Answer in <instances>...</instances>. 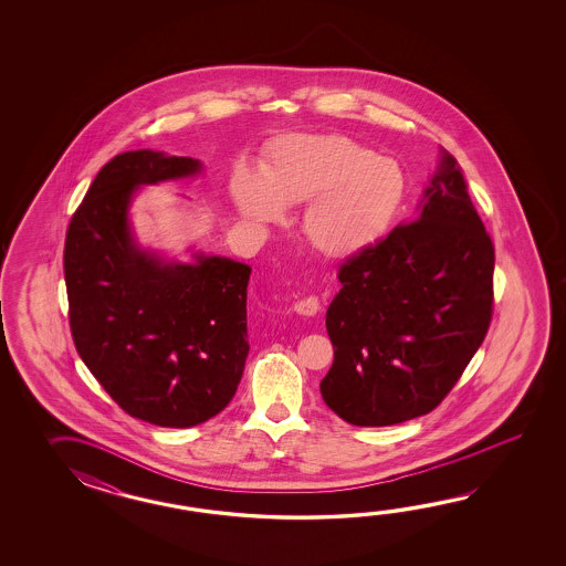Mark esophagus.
I'll list each match as a JSON object with an SVG mask.
<instances>
[{"label": "esophagus", "mask_w": 566, "mask_h": 566, "mask_svg": "<svg viewBox=\"0 0 566 566\" xmlns=\"http://www.w3.org/2000/svg\"><path fill=\"white\" fill-rule=\"evenodd\" d=\"M293 310L300 315H305V317H313L315 313L319 312V301H317V297H305V300L297 301L293 305Z\"/></svg>", "instance_id": "1"}]
</instances>
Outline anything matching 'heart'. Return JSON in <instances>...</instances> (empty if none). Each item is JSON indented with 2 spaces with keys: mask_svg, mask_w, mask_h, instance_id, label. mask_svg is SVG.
I'll use <instances>...</instances> for the list:
<instances>
[{
  "mask_svg": "<svg viewBox=\"0 0 566 566\" xmlns=\"http://www.w3.org/2000/svg\"><path fill=\"white\" fill-rule=\"evenodd\" d=\"M230 198L256 227L281 222L287 206L305 205L303 234L317 253L344 259L380 239L407 192L392 157L336 133H289L266 149L263 171L239 164Z\"/></svg>",
  "mask_w": 566,
  "mask_h": 566,
  "instance_id": "1",
  "label": "heart"
}]
</instances>
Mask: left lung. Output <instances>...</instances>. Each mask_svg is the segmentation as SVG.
<instances>
[{"instance_id":"obj_1","label":"left lung","mask_w":566,"mask_h":566,"mask_svg":"<svg viewBox=\"0 0 566 566\" xmlns=\"http://www.w3.org/2000/svg\"><path fill=\"white\" fill-rule=\"evenodd\" d=\"M493 261L458 159L441 147L417 217L339 266L325 405L358 427L431 412L488 334Z\"/></svg>"}]
</instances>
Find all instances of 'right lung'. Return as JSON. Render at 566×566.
Wrapping results in <instances>:
<instances>
[{"label":"right lung","mask_w":566,"mask_h":566,"mask_svg":"<svg viewBox=\"0 0 566 566\" xmlns=\"http://www.w3.org/2000/svg\"><path fill=\"white\" fill-rule=\"evenodd\" d=\"M200 159L125 151L96 174L64 244L74 346L120 409L157 427L217 417L241 382L249 354L251 266L190 247V261L137 241L135 196L188 180Z\"/></svg>","instance_id":"right-lung-1"}]
</instances>
